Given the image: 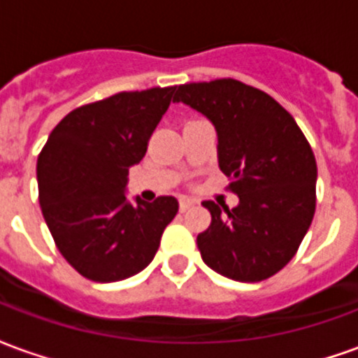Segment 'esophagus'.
Returning <instances> with one entry per match:
<instances>
[{
	"instance_id": "34e87169",
	"label": "esophagus",
	"mask_w": 358,
	"mask_h": 358,
	"mask_svg": "<svg viewBox=\"0 0 358 358\" xmlns=\"http://www.w3.org/2000/svg\"><path fill=\"white\" fill-rule=\"evenodd\" d=\"M195 205V201H192V199H180V210H182V213H186L187 209H189V207H194Z\"/></svg>"
}]
</instances>
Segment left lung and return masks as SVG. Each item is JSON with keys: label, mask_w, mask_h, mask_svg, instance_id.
<instances>
[{"label": "left lung", "mask_w": 358, "mask_h": 358, "mask_svg": "<svg viewBox=\"0 0 358 358\" xmlns=\"http://www.w3.org/2000/svg\"><path fill=\"white\" fill-rule=\"evenodd\" d=\"M174 101L199 110L218 134V166L240 197L215 201L210 226L197 236L207 266L236 280L274 276L297 253L316 207V161L287 110L261 90L234 78L176 86Z\"/></svg>", "instance_id": "left-lung-1"}]
</instances>
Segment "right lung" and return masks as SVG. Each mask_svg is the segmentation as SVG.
Segmentation results:
<instances>
[{
    "instance_id": "right-lung-1",
    "label": "right lung",
    "mask_w": 358,
    "mask_h": 358,
    "mask_svg": "<svg viewBox=\"0 0 358 358\" xmlns=\"http://www.w3.org/2000/svg\"><path fill=\"white\" fill-rule=\"evenodd\" d=\"M176 86L120 92L59 122L38 155V197L55 245L82 276L118 282L145 268L178 213L172 195L126 199L128 169L148 151Z\"/></svg>"
}]
</instances>
